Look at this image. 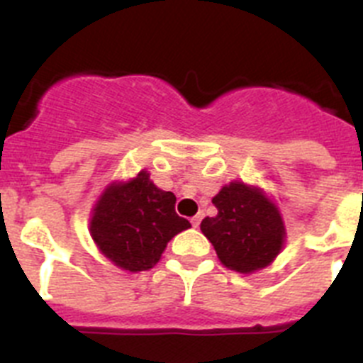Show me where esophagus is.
I'll list each match as a JSON object with an SVG mask.
<instances>
[{"mask_svg": "<svg viewBox=\"0 0 363 363\" xmlns=\"http://www.w3.org/2000/svg\"><path fill=\"white\" fill-rule=\"evenodd\" d=\"M201 218H203V214H201V213H198L196 216H192V218H191V223H192V227H198V225H200Z\"/></svg>", "mask_w": 363, "mask_h": 363, "instance_id": "34e87169", "label": "esophagus"}]
</instances>
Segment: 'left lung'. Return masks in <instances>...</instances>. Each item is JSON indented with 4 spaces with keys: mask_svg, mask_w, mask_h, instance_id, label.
Listing matches in <instances>:
<instances>
[{
    "mask_svg": "<svg viewBox=\"0 0 363 363\" xmlns=\"http://www.w3.org/2000/svg\"><path fill=\"white\" fill-rule=\"evenodd\" d=\"M213 203L218 214L205 218L200 229L225 267L249 274L267 267L280 255L285 242L284 220L259 189L230 182Z\"/></svg>",
    "mask_w": 363,
    "mask_h": 363,
    "instance_id": "obj_1",
    "label": "left lung"
}]
</instances>
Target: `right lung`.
<instances>
[{
	"mask_svg": "<svg viewBox=\"0 0 363 363\" xmlns=\"http://www.w3.org/2000/svg\"><path fill=\"white\" fill-rule=\"evenodd\" d=\"M174 203V194L156 187L147 171L108 185L92 211V240L123 271H149L160 262L167 243L191 227L176 214Z\"/></svg>",
	"mask_w": 363,
	"mask_h": 363,
	"instance_id": "right-lung-1",
	"label": "right lung"
}]
</instances>
